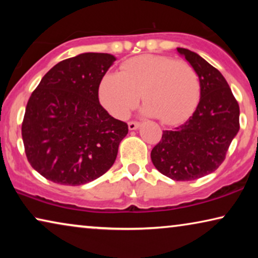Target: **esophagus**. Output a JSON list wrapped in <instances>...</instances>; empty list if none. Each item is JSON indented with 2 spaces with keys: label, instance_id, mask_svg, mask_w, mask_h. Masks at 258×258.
<instances>
[{
  "label": "esophagus",
  "instance_id": "1",
  "mask_svg": "<svg viewBox=\"0 0 258 258\" xmlns=\"http://www.w3.org/2000/svg\"><path fill=\"white\" fill-rule=\"evenodd\" d=\"M128 126H129L130 130H135V129H137L140 126V123L136 122V121H130L128 123Z\"/></svg>",
  "mask_w": 258,
  "mask_h": 258
}]
</instances>
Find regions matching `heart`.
<instances>
[{"label": "heart", "instance_id": "obj_1", "mask_svg": "<svg viewBox=\"0 0 258 258\" xmlns=\"http://www.w3.org/2000/svg\"><path fill=\"white\" fill-rule=\"evenodd\" d=\"M200 94V77L191 64L160 55L130 58L119 73L105 74L98 84L101 104L114 117H126L142 96L144 114L157 116L165 124L188 117Z\"/></svg>", "mask_w": 258, "mask_h": 258}]
</instances>
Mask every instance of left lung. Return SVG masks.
<instances>
[{
  "label": "left lung",
  "mask_w": 258,
  "mask_h": 258,
  "mask_svg": "<svg viewBox=\"0 0 258 258\" xmlns=\"http://www.w3.org/2000/svg\"><path fill=\"white\" fill-rule=\"evenodd\" d=\"M199 74L201 98L195 112L175 130H164L151 150L161 174L174 181H192L216 170L239 130V107L223 75L206 59L177 48Z\"/></svg>",
  "instance_id": "obj_1"
}]
</instances>
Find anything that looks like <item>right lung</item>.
<instances>
[{"instance_id": "1", "label": "right lung", "mask_w": 258, "mask_h": 258, "mask_svg": "<svg viewBox=\"0 0 258 258\" xmlns=\"http://www.w3.org/2000/svg\"><path fill=\"white\" fill-rule=\"evenodd\" d=\"M115 59L103 52L63 59L31 94L22 122L24 151L49 181L86 184L114 164L128 124L102 107L98 84Z\"/></svg>"}]
</instances>
